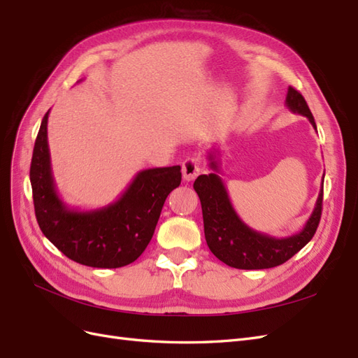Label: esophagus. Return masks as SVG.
I'll return each mask as SVG.
<instances>
[{
    "mask_svg": "<svg viewBox=\"0 0 358 358\" xmlns=\"http://www.w3.org/2000/svg\"><path fill=\"white\" fill-rule=\"evenodd\" d=\"M200 173V161L199 158H187L182 164V175L183 180L191 182L199 176Z\"/></svg>",
    "mask_w": 358,
    "mask_h": 358,
    "instance_id": "esophagus-1",
    "label": "esophagus"
}]
</instances>
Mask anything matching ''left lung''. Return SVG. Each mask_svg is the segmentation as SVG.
<instances>
[{"instance_id":"1","label":"left lung","mask_w":358,"mask_h":358,"mask_svg":"<svg viewBox=\"0 0 358 358\" xmlns=\"http://www.w3.org/2000/svg\"><path fill=\"white\" fill-rule=\"evenodd\" d=\"M285 106L292 113L306 116L312 127L317 129L315 119H313L305 99L291 86L287 92ZM216 152L218 149L213 148V150L208 154L209 167L213 173L200 175L194 182V189L199 194L201 203L204 237L212 254L227 266L234 268L258 270L284 264L303 246L308 245L318 229L322 210L324 176L315 208L305 227L296 234L278 239V237L251 229L237 215L229 192H227L225 183L220 176L221 169L220 159H216Z\"/></svg>"}]
</instances>
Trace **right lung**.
<instances>
[{
  "label": "right lung",
  "mask_w": 358,
  "mask_h": 358,
  "mask_svg": "<svg viewBox=\"0 0 358 358\" xmlns=\"http://www.w3.org/2000/svg\"><path fill=\"white\" fill-rule=\"evenodd\" d=\"M45 115L32 152L29 179L36 218L48 239L73 262L100 268L122 267L143 254L169 194L180 185V166L138 171L116 201L80 210L59 197L53 179Z\"/></svg>",
  "instance_id": "add662e5"
}]
</instances>
